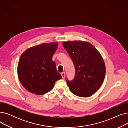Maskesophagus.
I'll list each match as a JSON object with an SVG mask.
<instances>
[{"label":"esophagus","instance_id":"esophagus-1","mask_svg":"<svg viewBox=\"0 0 128 128\" xmlns=\"http://www.w3.org/2000/svg\"><path fill=\"white\" fill-rule=\"evenodd\" d=\"M61 75H62V78H64L65 77V72H61Z\"/></svg>","mask_w":128,"mask_h":128}]
</instances>
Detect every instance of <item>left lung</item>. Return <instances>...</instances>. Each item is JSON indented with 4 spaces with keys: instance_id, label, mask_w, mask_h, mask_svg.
Masks as SVG:
<instances>
[{
    "instance_id": "8db88e82",
    "label": "left lung",
    "mask_w": 128,
    "mask_h": 128,
    "mask_svg": "<svg viewBox=\"0 0 128 128\" xmlns=\"http://www.w3.org/2000/svg\"><path fill=\"white\" fill-rule=\"evenodd\" d=\"M63 45L75 69L74 79H66L70 91L80 97L91 96L101 86L105 76V65L101 55L88 42H66Z\"/></svg>"
}]
</instances>
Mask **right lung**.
Segmentation results:
<instances>
[{
  "mask_svg": "<svg viewBox=\"0 0 128 128\" xmlns=\"http://www.w3.org/2000/svg\"><path fill=\"white\" fill-rule=\"evenodd\" d=\"M58 43L42 44L27 49L20 58L18 74L20 82L31 93L42 95L50 91L62 78L52 56Z\"/></svg>",
  "mask_w": 128,
  "mask_h": 128,
  "instance_id": "add662e5",
  "label": "right lung"
}]
</instances>
